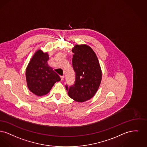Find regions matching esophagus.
<instances>
[{
	"label": "esophagus",
	"mask_w": 147,
	"mask_h": 147,
	"mask_svg": "<svg viewBox=\"0 0 147 147\" xmlns=\"http://www.w3.org/2000/svg\"><path fill=\"white\" fill-rule=\"evenodd\" d=\"M60 78H61V81L63 80V78H64L63 76H60Z\"/></svg>",
	"instance_id": "obj_1"
}]
</instances>
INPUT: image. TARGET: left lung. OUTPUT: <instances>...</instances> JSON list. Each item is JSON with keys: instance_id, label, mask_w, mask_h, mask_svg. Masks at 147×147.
Instances as JSON below:
<instances>
[{"instance_id": "left-lung-1", "label": "left lung", "mask_w": 147, "mask_h": 147, "mask_svg": "<svg viewBox=\"0 0 147 147\" xmlns=\"http://www.w3.org/2000/svg\"><path fill=\"white\" fill-rule=\"evenodd\" d=\"M72 66L76 73L75 83L68 89V95L78 102L90 100L97 92L102 80V70L98 58L90 47L86 44L75 45Z\"/></svg>"}]
</instances>
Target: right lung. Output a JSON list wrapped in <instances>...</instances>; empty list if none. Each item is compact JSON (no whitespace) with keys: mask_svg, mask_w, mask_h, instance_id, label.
<instances>
[{"mask_svg":"<svg viewBox=\"0 0 147 147\" xmlns=\"http://www.w3.org/2000/svg\"><path fill=\"white\" fill-rule=\"evenodd\" d=\"M48 53L38 50L33 55L26 69L25 76L29 90L38 96H42L50 92L60 76L47 63Z\"/></svg>","mask_w":147,"mask_h":147,"instance_id":"1","label":"right lung"}]
</instances>
